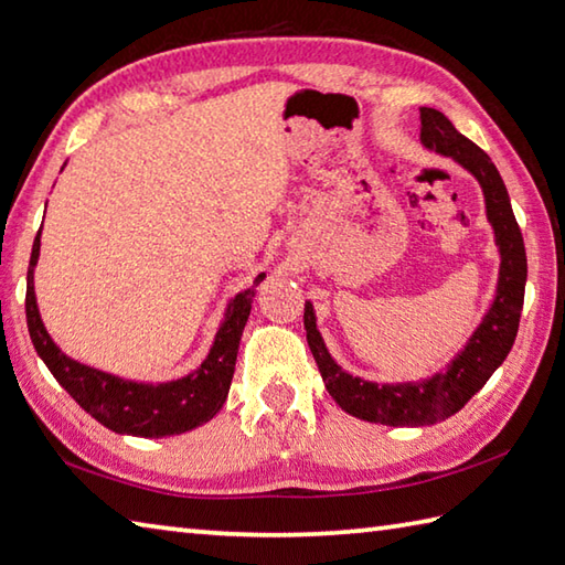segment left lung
<instances>
[{
  "label": "left lung",
  "mask_w": 565,
  "mask_h": 565,
  "mask_svg": "<svg viewBox=\"0 0 565 565\" xmlns=\"http://www.w3.org/2000/svg\"><path fill=\"white\" fill-rule=\"evenodd\" d=\"M420 142L443 157L455 159L482 186L487 221L494 228L499 248V280L497 295L482 317L480 327L467 339L465 349L448 369L423 381L406 383H374L351 376L337 364L324 347L317 329L312 302H305L307 344L322 374L324 386L339 408L354 418L381 425H433L450 418L480 391L489 376L502 366L514 347L519 332V317L524 307L526 287V250L519 223L514 218L512 201L499 177L492 159L475 142L455 130V125L440 110L420 108Z\"/></svg>",
  "instance_id": "1"
}]
</instances>
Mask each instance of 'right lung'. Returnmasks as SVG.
<instances>
[{"label":"right lung","mask_w":565,"mask_h":565,"mask_svg":"<svg viewBox=\"0 0 565 565\" xmlns=\"http://www.w3.org/2000/svg\"><path fill=\"white\" fill-rule=\"evenodd\" d=\"M41 228L36 233L34 248H31L29 273H26V324L36 354L71 398L90 413L105 428L120 435H135V438H167L194 430L199 425L214 418L226 403L233 371H236V356L243 327L248 322L250 302L255 287L260 285L265 273L255 278L253 287L238 292L226 307L223 322L216 332L214 347L209 356L201 361L196 371L189 376L167 381V383H137L120 376L105 374L81 361L71 359L53 344L44 322H41L36 295H34V268L39 263Z\"/></svg>","instance_id":"obj_1"}]
</instances>
